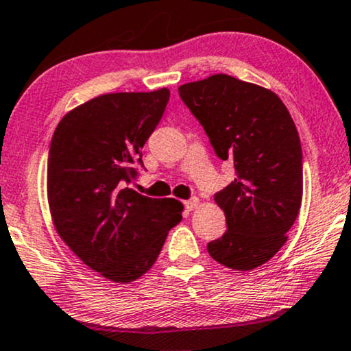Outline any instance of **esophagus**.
Returning a JSON list of instances; mask_svg holds the SVG:
<instances>
[{
	"label": "esophagus",
	"mask_w": 351,
	"mask_h": 351,
	"mask_svg": "<svg viewBox=\"0 0 351 351\" xmlns=\"http://www.w3.org/2000/svg\"><path fill=\"white\" fill-rule=\"evenodd\" d=\"M199 206V199L197 197H191L189 201L184 202V207L188 208V210H194Z\"/></svg>",
	"instance_id": "34e87169"
}]
</instances>
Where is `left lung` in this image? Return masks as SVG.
Here are the masks:
<instances>
[{"label":"left lung","mask_w":351,"mask_h":351,"mask_svg":"<svg viewBox=\"0 0 351 351\" xmlns=\"http://www.w3.org/2000/svg\"><path fill=\"white\" fill-rule=\"evenodd\" d=\"M181 100L237 178L215 194L227 232L207 245L217 263L252 270L285 245L303 199V152L287 106L269 88L214 74L183 84Z\"/></svg>","instance_id":"8db88e82"}]
</instances>
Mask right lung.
<instances>
[{
  "label": "right lung",
  "instance_id": "right-lung-1",
  "mask_svg": "<svg viewBox=\"0 0 351 351\" xmlns=\"http://www.w3.org/2000/svg\"><path fill=\"white\" fill-rule=\"evenodd\" d=\"M170 90L118 92L66 113L51 137L48 206L58 234L101 277L130 283L152 267L183 204L124 188L143 165L145 141L165 112ZM144 167V165H143Z\"/></svg>",
  "mask_w": 351,
  "mask_h": 351
}]
</instances>
